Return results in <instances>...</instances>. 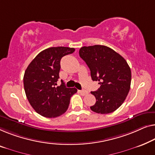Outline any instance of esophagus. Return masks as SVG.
Masks as SVG:
<instances>
[{
	"label": "esophagus",
	"mask_w": 155,
	"mask_h": 155,
	"mask_svg": "<svg viewBox=\"0 0 155 155\" xmlns=\"http://www.w3.org/2000/svg\"><path fill=\"white\" fill-rule=\"evenodd\" d=\"M79 92L80 93L82 96H85L87 95V94H88V91H86V90H80Z\"/></svg>",
	"instance_id": "esophagus-1"
}]
</instances>
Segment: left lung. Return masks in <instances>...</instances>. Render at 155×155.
Wrapping results in <instances>:
<instances>
[{
    "label": "left lung",
    "instance_id": "obj_1",
    "mask_svg": "<svg viewBox=\"0 0 155 155\" xmlns=\"http://www.w3.org/2000/svg\"><path fill=\"white\" fill-rule=\"evenodd\" d=\"M79 54L89 68L93 81L101 84L97 91H91L96 99L91 110L100 114L113 113L124 103L131 86L127 61L113 49L99 45L82 47Z\"/></svg>",
    "mask_w": 155,
    "mask_h": 155
}]
</instances>
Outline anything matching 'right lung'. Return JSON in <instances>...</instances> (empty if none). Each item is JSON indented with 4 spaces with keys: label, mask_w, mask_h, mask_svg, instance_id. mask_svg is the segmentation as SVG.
Segmentation results:
<instances>
[{
    "label": "right lung",
    "mask_w": 155,
    "mask_h": 155,
    "mask_svg": "<svg viewBox=\"0 0 155 155\" xmlns=\"http://www.w3.org/2000/svg\"><path fill=\"white\" fill-rule=\"evenodd\" d=\"M75 51L66 47L50 48L35 57L26 69L24 87L29 104L35 112L48 118L57 117L68 109L75 88H66L64 83L56 87L59 78L63 57Z\"/></svg>",
    "instance_id": "add662e5"
}]
</instances>
